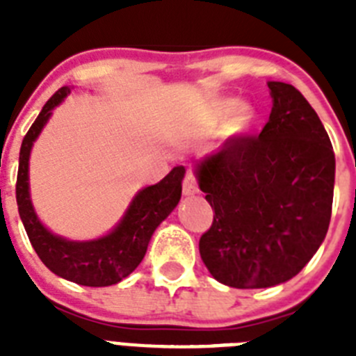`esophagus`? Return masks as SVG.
I'll list each match as a JSON object with an SVG mask.
<instances>
[{
    "instance_id": "obj_1",
    "label": "esophagus",
    "mask_w": 356,
    "mask_h": 356,
    "mask_svg": "<svg viewBox=\"0 0 356 356\" xmlns=\"http://www.w3.org/2000/svg\"><path fill=\"white\" fill-rule=\"evenodd\" d=\"M197 193H200V187H197L196 176L193 172H187L184 178V194L185 196H194Z\"/></svg>"
}]
</instances>
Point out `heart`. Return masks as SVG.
I'll list each match as a JSON object with an SVG mask.
<instances>
[{
    "label": "heart",
    "instance_id": "b5f03b06",
    "mask_svg": "<svg viewBox=\"0 0 356 356\" xmlns=\"http://www.w3.org/2000/svg\"><path fill=\"white\" fill-rule=\"evenodd\" d=\"M253 118L254 110L250 103L238 102L234 97H222L210 106L209 114L205 118V127L207 130L213 131L222 128L228 122L229 131H242L250 127Z\"/></svg>",
    "mask_w": 356,
    "mask_h": 356
}]
</instances>
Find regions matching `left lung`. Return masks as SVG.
Masks as SVG:
<instances>
[{"label":"left lung","mask_w":356,"mask_h":356,"mask_svg":"<svg viewBox=\"0 0 356 356\" xmlns=\"http://www.w3.org/2000/svg\"><path fill=\"white\" fill-rule=\"evenodd\" d=\"M273 108L259 135H235L197 163L213 221L200 238L210 275L235 289L284 284L325 241L335 155L300 90L269 81Z\"/></svg>","instance_id":"1"}]
</instances>
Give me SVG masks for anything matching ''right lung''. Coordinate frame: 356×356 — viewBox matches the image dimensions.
I'll return each instance as SVG.
<instances>
[{
	"mask_svg": "<svg viewBox=\"0 0 356 356\" xmlns=\"http://www.w3.org/2000/svg\"><path fill=\"white\" fill-rule=\"evenodd\" d=\"M69 92V87L56 90L24 135L19 153L15 200L31 246L49 271L85 287H108L131 275L135 267L143 262L153 232L180 201L185 169L184 165H178L162 181L139 191L119 225L105 237L94 241H67L51 234L39 221L31 205L28 162L31 146L51 118L53 108L60 105Z\"/></svg>",
	"mask_w": 356,
	"mask_h": 356,
	"instance_id": "right-lung-1",
	"label": "right lung"
}]
</instances>
